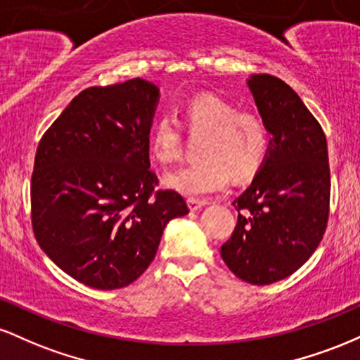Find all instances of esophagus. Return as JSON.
Here are the masks:
<instances>
[{
	"mask_svg": "<svg viewBox=\"0 0 360 360\" xmlns=\"http://www.w3.org/2000/svg\"><path fill=\"white\" fill-rule=\"evenodd\" d=\"M188 205H189V210H191V212H196V210H200L201 206L206 205V201L205 200H198V198H189Z\"/></svg>",
	"mask_w": 360,
	"mask_h": 360,
	"instance_id": "obj_1",
	"label": "esophagus"
}]
</instances>
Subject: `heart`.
Returning a JSON list of instances; mask_svg holds the SVG:
<instances>
[{
    "mask_svg": "<svg viewBox=\"0 0 360 360\" xmlns=\"http://www.w3.org/2000/svg\"><path fill=\"white\" fill-rule=\"evenodd\" d=\"M181 125L191 137H201L200 162L164 176L167 186L189 196L220 191L229 181H247L262 169L269 154L271 135L257 111L238 110L233 103L213 94H198L183 106ZM162 115L152 125L150 152L159 162L171 164L183 152V128Z\"/></svg>",
    "mask_w": 360,
    "mask_h": 360,
    "instance_id": "1",
    "label": "heart"
}]
</instances>
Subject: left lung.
I'll use <instances>...</instances> for the list:
<instances>
[{
  "instance_id": "8db88e82",
  "label": "left lung",
  "mask_w": 360,
  "mask_h": 360,
  "mask_svg": "<svg viewBox=\"0 0 360 360\" xmlns=\"http://www.w3.org/2000/svg\"><path fill=\"white\" fill-rule=\"evenodd\" d=\"M272 135L252 184L233 201L238 212L221 259L237 278L266 286L296 272L323 238L330 213V164L318 120L279 77L249 79Z\"/></svg>"
}]
</instances>
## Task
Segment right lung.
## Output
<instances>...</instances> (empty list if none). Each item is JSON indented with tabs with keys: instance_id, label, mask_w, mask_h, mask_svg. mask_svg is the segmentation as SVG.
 Segmentation results:
<instances>
[{
	"instance_id": "add662e5",
	"label": "right lung",
	"mask_w": 360,
	"mask_h": 360,
	"mask_svg": "<svg viewBox=\"0 0 360 360\" xmlns=\"http://www.w3.org/2000/svg\"><path fill=\"white\" fill-rule=\"evenodd\" d=\"M159 88L146 79L81 91L37 147L32 229L65 274L96 289L146 272L169 220L189 212L174 189H155L148 135Z\"/></svg>"
}]
</instances>
